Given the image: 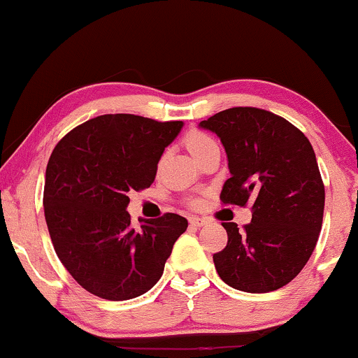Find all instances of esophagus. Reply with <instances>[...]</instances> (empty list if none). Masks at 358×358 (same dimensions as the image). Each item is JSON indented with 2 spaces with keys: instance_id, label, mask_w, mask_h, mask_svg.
<instances>
[{
  "instance_id": "esophagus-1",
  "label": "esophagus",
  "mask_w": 358,
  "mask_h": 358,
  "mask_svg": "<svg viewBox=\"0 0 358 358\" xmlns=\"http://www.w3.org/2000/svg\"><path fill=\"white\" fill-rule=\"evenodd\" d=\"M207 219H203V217H190V225L192 227H203L205 224H207Z\"/></svg>"
}]
</instances>
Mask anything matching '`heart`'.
Returning a JSON list of instances; mask_svg holds the SVG:
<instances>
[{
  "label": "heart",
  "instance_id": "1",
  "mask_svg": "<svg viewBox=\"0 0 358 358\" xmlns=\"http://www.w3.org/2000/svg\"><path fill=\"white\" fill-rule=\"evenodd\" d=\"M185 145H187L188 151L193 155V158L199 159L208 148L215 145V141L208 134L202 133V131H192L185 138Z\"/></svg>",
  "mask_w": 358,
  "mask_h": 358
}]
</instances>
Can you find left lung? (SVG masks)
<instances>
[{
	"label": "left lung",
	"mask_w": 358,
	"mask_h": 358,
	"mask_svg": "<svg viewBox=\"0 0 358 358\" xmlns=\"http://www.w3.org/2000/svg\"><path fill=\"white\" fill-rule=\"evenodd\" d=\"M200 127L220 138L231 178L225 205L252 203L244 231L224 222L227 245L213 254L220 279L245 293L286 286L313 254L322 231L324 187L313 146L285 117L257 108L213 114Z\"/></svg>",
	"instance_id": "left-lung-1"
}]
</instances>
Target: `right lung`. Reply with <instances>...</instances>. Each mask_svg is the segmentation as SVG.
<instances>
[{"label":"right lung","mask_w":358,"mask_h":358,"mask_svg":"<svg viewBox=\"0 0 358 358\" xmlns=\"http://www.w3.org/2000/svg\"><path fill=\"white\" fill-rule=\"evenodd\" d=\"M182 121L134 114L89 119L60 139L45 173L43 208L60 262L89 293L124 301L150 291L188 222L176 213L131 225L129 190L155 182Z\"/></svg>","instance_id":"add662e5"}]
</instances>
